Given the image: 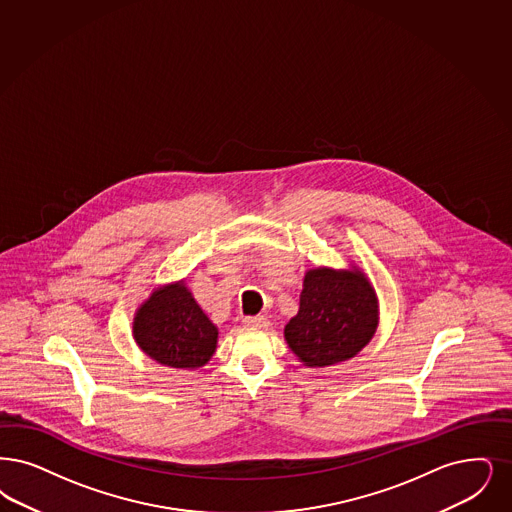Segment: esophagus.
I'll use <instances>...</instances> for the list:
<instances>
[{
	"instance_id": "1",
	"label": "esophagus",
	"mask_w": 512,
	"mask_h": 512,
	"mask_svg": "<svg viewBox=\"0 0 512 512\" xmlns=\"http://www.w3.org/2000/svg\"><path fill=\"white\" fill-rule=\"evenodd\" d=\"M244 324H246L247 328L265 329L268 328L270 322L266 320L265 316H246Z\"/></svg>"
}]
</instances>
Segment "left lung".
Wrapping results in <instances>:
<instances>
[{
  "mask_svg": "<svg viewBox=\"0 0 512 512\" xmlns=\"http://www.w3.org/2000/svg\"><path fill=\"white\" fill-rule=\"evenodd\" d=\"M377 328V297L360 270H308L299 312L289 320L287 345L310 368L356 356Z\"/></svg>",
  "mask_w": 512,
  "mask_h": 512,
  "instance_id": "8db88e82",
  "label": "left lung"
}]
</instances>
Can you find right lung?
<instances>
[{
    "mask_svg": "<svg viewBox=\"0 0 512 512\" xmlns=\"http://www.w3.org/2000/svg\"><path fill=\"white\" fill-rule=\"evenodd\" d=\"M217 328L183 282L160 287L137 310L133 337L144 352L169 368L194 369L209 362Z\"/></svg>",
    "mask_w": 512,
    "mask_h": 512,
    "instance_id": "right-lung-1",
    "label": "right lung"
}]
</instances>
